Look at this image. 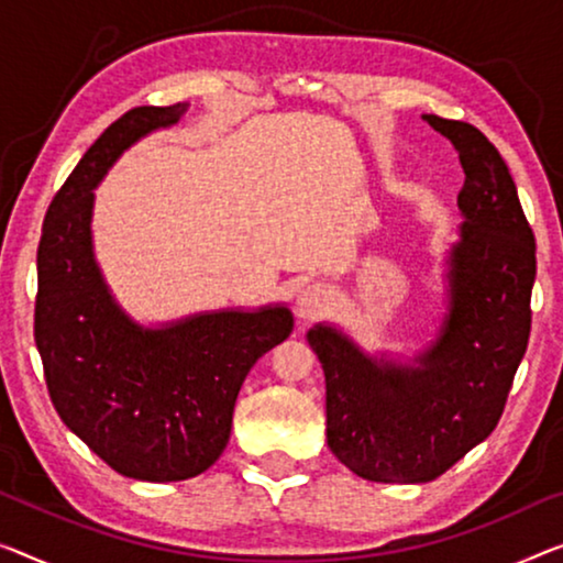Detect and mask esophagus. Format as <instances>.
<instances>
[{"label": "esophagus", "mask_w": 563, "mask_h": 563, "mask_svg": "<svg viewBox=\"0 0 563 563\" xmlns=\"http://www.w3.org/2000/svg\"><path fill=\"white\" fill-rule=\"evenodd\" d=\"M331 300H333V292L329 285L323 283L308 285V288L300 290L298 296V316L303 318V321H313V318L323 316L325 310H329Z\"/></svg>", "instance_id": "obj_1"}]
</instances>
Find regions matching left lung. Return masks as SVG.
Returning a JSON list of instances; mask_svg holds the SVG:
<instances>
[{
    "label": "left lung",
    "instance_id": "left-lung-1",
    "mask_svg": "<svg viewBox=\"0 0 563 563\" xmlns=\"http://www.w3.org/2000/svg\"><path fill=\"white\" fill-rule=\"evenodd\" d=\"M455 146L465 222L450 253L440 339L399 366L331 325L308 331L325 374V440L364 481L430 483L496 430L531 335L536 240L498 148L465 121L422 115Z\"/></svg>",
    "mask_w": 563,
    "mask_h": 563
}]
</instances>
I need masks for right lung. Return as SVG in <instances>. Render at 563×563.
I'll return each instance as SVG.
<instances>
[{"label":"right lung","instance_id":"add662e5","mask_svg":"<svg viewBox=\"0 0 563 563\" xmlns=\"http://www.w3.org/2000/svg\"><path fill=\"white\" fill-rule=\"evenodd\" d=\"M181 113V103L139 106L108 125L49 201L37 247L35 343L53 407L108 467L148 483L187 481L217 463L247 372L292 331L283 306L141 329L100 278L96 184L133 141Z\"/></svg>","mask_w":563,"mask_h":563}]
</instances>
